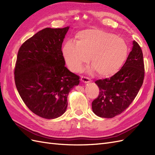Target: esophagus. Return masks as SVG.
<instances>
[{
    "mask_svg": "<svg viewBox=\"0 0 155 155\" xmlns=\"http://www.w3.org/2000/svg\"><path fill=\"white\" fill-rule=\"evenodd\" d=\"M81 80L82 82L84 83H85V84H87V83H89L91 81V80L87 78V77H85V76H81Z\"/></svg>",
    "mask_w": 155,
    "mask_h": 155,
    "instance_id": "esophagus-1",
    "label": "esophagus"
}]
</instances>
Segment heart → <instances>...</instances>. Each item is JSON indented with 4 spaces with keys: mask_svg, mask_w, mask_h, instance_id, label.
Here are the masks:
<instances>
[{
    "mask_svg": "<svg viewBox=\"0 0 155 155\" xmlns=\"http://www.w3.org/2000/svg\"><path fill=\"white\" fill-rule=\"evenodd\" d=\"M62 53L71 71L80 70L89 60L93 68L102 77L115 74L126 60L125 41L114 34L99 29H85L76 35V43L68 41Z\"/></svg>",
    "mask_w": 155,
    "mask_h": 155,
    "instance_id": "b5f03b06",
    "label": "heart"
}]
</instances>
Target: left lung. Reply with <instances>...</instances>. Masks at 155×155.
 I'll use <instances>...</instances> for the list:
<instances>
[{"label":"left lung","mask_w":155,"mask_h":155,"mask_svg":"<svg viewBox=\"0 0 155 155\" xmlns=\"http://www.w3.org/2000/svg\"><path fill=\"white\" fill-rule=\"evenodd\" d=\"M144 62L142 50L135 41L121 69L110 78L99 80L95 84L99 95L92 103V110L101 118H112L130 106L143 85Z\"/></svg>","instance_id":"8db88e82"}]
</instances>
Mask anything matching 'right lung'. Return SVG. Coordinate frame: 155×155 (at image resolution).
<instances>
[{
  "label": "right lung",
  "mask_w": 155,
  "mask_h": 155,
  "mask_svg": "<svg viewBox=\"0 0 155 155\" xmlns=\"http://www.w3.org/2000/svg\"><path fill=\"white\" fill-rule=\"evenodd\" d=\"M68 26L47 28L35 33L19 49L14 70L18 91L34 114L54 119L66 110L68 95L80 77L65 66L62 45Z\"/></svg>",
  "instance_id": "1"
}]
</instances>
